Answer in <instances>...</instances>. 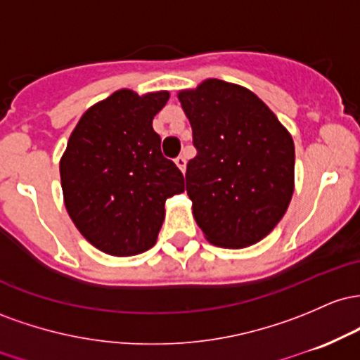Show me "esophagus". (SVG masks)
<instances>
[{
  "label": "esophagus",
  "mask_w": 360,
  "mask_h": 360,
  "mask_svg": "<svg viewBox=\"0 0 360 360\" xmlns=\"http://www.w3.org/2000/svg\"><path fill=\"white\" fill-rule=\"evenodd\" d=\"M176 167H179L181 172H185V167H187V160H185V156H179V158L175 160Z\"/></svg>",
  "instance_id": "esophagus-1"
}]
</instances>
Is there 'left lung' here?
I'll return each mask as SVG.
<instances>
[{
    "label": "left lung",
    "mask_w": 360,
    "mask_h": 360,
    "mask_svg": "<svg viewBox=\"0 0 360 360\" xmlns=\"http://www.w3.org/2000/svg\"><path fill=\"white\" fill-rule=\"evenodd\" d=\"M197 156L187 193L212 245L245 248L264 240L294 192V143L260 98L240 84L205 79L179 93Z\"/></svg>",
    "instance_id": "1"
}]
</instances>
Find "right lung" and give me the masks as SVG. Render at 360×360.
<instances>
[{
  "instance_id": "1",
  "label": "right lung",
  "mask_w": 360,
  "mask_h": 360,
  "mask_svg": "<svg viewBox=\"0 0 360 360\" xmlns=\"http://www.w3.org/2000/svg\"><path fill=\"white\" fill-rule=\"evenodd\" d=\"M168 91L119 90L95 103L71 132L59 163L68 214L93 246L114 257L156 243L165 202L185 191L184 175L161 155L153 119Z\"/></svg>"
}]
</instances>
